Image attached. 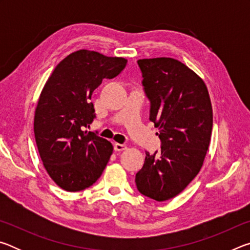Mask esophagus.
<instances>
[{
  "mask_svg": "<svg viewBox=\"0 0 250 250\" xmlns=\"http://www.w3.org/2000/svg\"><path fill=\"white\" fill-rule=\"evenodd\" d=\"M113 149H115V151H124V150H125L126 149V146L125 145H124V143H115V145H113Z\"/></svg>",
  "mask_w": 250,
  "mask_h": 250,
  "instance_id": "34e87169",
  "label": "esophagus"
}]
</instances>
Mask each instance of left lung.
<instances>
[{"instance_id":"8db88e82","label":"left lung","mask_w":250,"mask_h":250,"mask_svg":"<svg viewBox=\"0 0 250 250\" xmlns=\"http://www.w3.org/2000/svg\"><path fill=\"white\" fill-rule=\"evenodd\" d=\"M150 120L159 128L161 152H146L135 174L138 191L158 202L176 196L204 162L213 129L208 91L193 70L176 59H139Z\"/></svg>"}]
</instances>
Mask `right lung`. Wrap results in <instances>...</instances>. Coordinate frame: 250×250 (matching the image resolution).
<instances>
[{
	"label": "right lung",
	"instance_id": "1",
	"mask_svg": "<svg viewBox=\"0 0 250 250\" xmlns=\"http://www.w3.org/2000/svg\"><path fill=\"white\" fill-rule=\"evenodd\" d=\"M126 59L80 49L59 62L40 96L34 133L41 159L59 188L78 192L103 174L112 145L83 131L96 118L92 92L125 69Z\"/></svg>",
	"mask_w": 250,
	"mask_h": 250
}]
</instances>
